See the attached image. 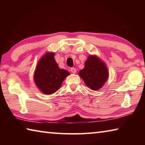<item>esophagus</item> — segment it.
<instances>
[{
  "instance_id": "1",
  "label": "esophagus",
  "mask_w": 145,
  "mask_h": 145,
  "mask_svg": "<svg viewBox=\"0 0 145 145\" xmlns=\"http://www.w3.org/2000/svg\"><path fill=\"white\" fill-rule=\"evenodd\" d=\"M70 71H71V72H72V73H76V69L75 68H70Z\"/></svg>"
}]
</instances>
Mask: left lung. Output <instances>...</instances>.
Wrapping results in <instances>:
<instances>
[{
	"mask_svg": "<svg viewBox=\"0 0 145 145\" xmlns=\"http://www.w3.org/2000/svg\"><path fill=\"white\" fill-rule=\"evenodd\" d=\"M78 75L88 87L98 90L107 80L109 73L105 64L96 56H90L85 62L84 69L80 70Z\"/></svg>",
	"mask_w": 145,
	"mask_h": 145,
	"instance_id": "8db88e82",
	"label": "left lung"
}]
</instances>
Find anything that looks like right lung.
<instances>
[{
    "instance_id": "1",
    "label": "right lung",
    "mask_w": 145,
    "mask_h": 145,
    "mask_svg": "<svg viewBox=\"0 0 145 145\" xmlns=\"http://www.w3.org/2000/svg\"><path fill=\"white\" fill-rule=\"evenodd\" d=\"M69 75L67 70L59 68L54 54L48 53L38 62L34 78L41 91L51 95L59 89L64 79Z\"/></svg>"
}]
</instances>
